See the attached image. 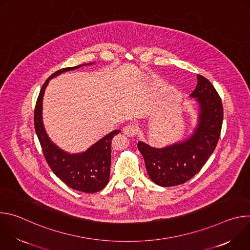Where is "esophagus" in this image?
<instances>
[{"mask_svg": "<svg viewBox=\"0 0 250 250\" xmlns=\"http://www.w3.org/2000/svg\"><path fill=\"white\" fill-rule=\"evenodd\" d=\"M137 131L136 125L134 124H127L125 127H124V132L127 135V136H133L135 135Z\"/></svg>", "mask_w": 250, "mask_h": 250, "instance_id": "obj_1", "label": "esophagus"}]
</instances>
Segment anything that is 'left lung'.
<instances>
[{"instance_id": "8db88e82", "label": "left lung", "mask_w": 250, "mask_h": 250, "mask_svg": "<svg viewBox=\"0 0 250 250\" xmlns=\"http://www.w3.org/2000/svg\"><path fill=\"white\" fill-rule=\"evenodd\" d=\"M198 84L190 95L199 104V118L193 134L162 148L138 141L152 182L162 187L184 184L205 165L215 150L224 120L222 100L211 83L198 75Z\"/></svg>"}]
</instances>
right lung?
Wrapping results in <instances>:
<instances>
[{
	"label": "right lung",
	"instance_id": "obj_1",
	"mask_svg": "<svg viewBox=\"0 0 250 250\" xmlns=\"http://www.w3.org/2000/svg\"><path fill=\"white\" fill-rule=\"evenodd\" d=\"M92 63L84 64L91 65ZM83 65L66 67L53 73L43 84L34 109V128L42 148L43 155L53 173L68 187L84 193H96L105 187L110 178L111 144L112 138L119 134L116 129L106 134L90 148L82 153L70 154L62 149L48 137L42 123V99L49 80L67 71L77 69Z\"/></svg>",
	"mask_w": 250,
	"mask_h": 250
}]
</instances>
